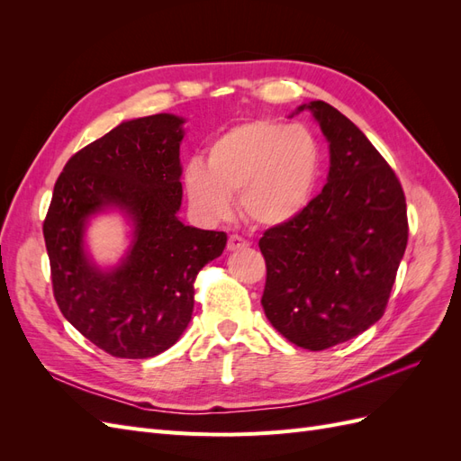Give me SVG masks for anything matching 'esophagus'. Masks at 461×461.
<instances>
[{
    "mask_svg": "<svg viewBox=\"0 0 461 461\" xmlns=\"http://www.w3.org/2000/svg\"><path fill=\"white\" fill-rule=\"evenodd\" d=\"M248 246V240H244L242 236L239 234H230L229 236V242H227V248L230 249V252H234V249H240V248H246Z\"/></svg>",
    "mask_w": 461,
    "mask_h": 461,
    "instance_id": "esophagus-1",
    "label": "esophagus"
}]
</instances>
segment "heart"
<instances>
[{
  "mask_svg": "<svg viewBox=\"0 0 461 461\" xmlns=\"http://www.w3.org/2000/svg\"><path fill=\"white\" fill-rule=\"evenodd\" d=\"M323 146L313 131L275 119H256L219 134L207 148V167L192 161L185 188L207 221L225 219L232 202L256 227H281L310 205L323 173Z\"/></svg>",
  "mask_w": 461,
  "mask_h": 461,
  "instance_id": "obj_1",
  "label": "heart"
}]
</instances>
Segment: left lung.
<instances>
[{
  "label": "left lung",
  "instance_id": "obj_1",
  "mask_svg": "<svg viewBox=\"0 0 461 461\" xmlns=\"http://www.w3.org/2000/svg\"><path fill=\"white\" fill-rule=\"evenodd\" d=\"M305 107L329 140L330 169L296 219L259 239L261 305L286 340L319 352L383 317L410 229L400 180L367 136L325 102Z\"/></svg>",
  "mask_w": 461,
  "mask_h": 461
}]
</instances>
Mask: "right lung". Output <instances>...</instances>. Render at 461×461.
Returning <instances> with one entry per match:
<instances>
[{
	"label": "right lung",
	"instance_id": "right-lung-1",
	"mask_svg": "<svg viewBox=\"0 0 461 461\" xmlns=\"http://www.w3.org/2000/svg\"><path fill=\"white\" fill-rule=\"evenodd\" d=\"M183 119L159 113L121 122L77 151L53 186L44 219L53 296L82 337L115 357L144 359L171 348L194 310V281L219 258L227 234L186 227ZM109 204L135 222V244L113 272L81 246L86 221Z\"/></svg>",
	"mask_w": 461,
	"mask_h": 461
}]
</instances>
